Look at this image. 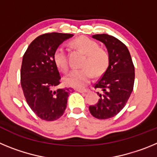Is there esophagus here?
<instances>
[{
    "label": "esophagus",
    "mask_w": 157,
    "mask_h": 157,
    "mask_svg": "<svg viewBox=\"0 0 157 157\" xmlns=\"http://www.w3.org/2000/svg\"><path fill=\"white\" fill-rule=\"evenodd\" d=\"M77 91L79 93H87L90 91V90H88V89H78Z\"/></svg>",
    "instance_id": "esophagus-1"
}]
</instances>
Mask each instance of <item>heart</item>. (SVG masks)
<instances>
[{
  "mask_svg": "<svg viewBox=\"0 0 157 157\" xmlns=\"http://www.w3.org/2000/svg\"><path fill=\"white\" fill-rule=\"evenodd\" d=\"M71 45L85 54L82 66L80 70H74L64 78V82L69 86L82 88L90 82L94 76L102 75L107 70L110 56L106 49L99 47L97 41L87 37H80L71 41ZM53 60L59 71L66 73L69 68L67 55L64 48H56L53 54Z\"/></svg>",
  "mask_w": 157,
  "mask_h": 157,
  "instance_id": "heart-1",
  "label": "heart"
}]
</instances>
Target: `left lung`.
<instances>
[{
    "label": "left lung",
    "mask_w": 157,
    "mask_h": 157,
    "mask_svg": "<svg viewBox=\"0 0 157 157\" xmlns=\"http://www.w3.org/2000/svg\"><path fill=\"white\" fill-rule=\"evenodd\" d=\"M92 37L105 44L110 62L94 86L100 90L99 101L89 109L97 119L106 120L116 116L127 104L134 88V66L127 47L116 37L106 34H95Z\"/></svg>",
    "instance_id": "left-lung-1"
}]
</instances>
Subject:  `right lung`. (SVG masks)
<instances>
[{
	"instance_id": "add662e5",
	"label": "right lung",
	"mask_w": 157,
	"mask_h": 157,
	"mask_svg": "<svg viewBox=\"0 0 157 157\" xmlns=\"http://www.w3.org/2000/svg\"><path fill=\"white\" fill-rule=\"evenodd\" d=\"M73 34L48 33L36 37L25 52L20 79L31 110L41 120L53 121L63 116L71 88L56 89L60 75L53 60L59 45Z\"/></svg>"
}]
</instances>
